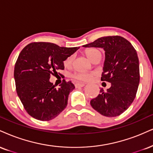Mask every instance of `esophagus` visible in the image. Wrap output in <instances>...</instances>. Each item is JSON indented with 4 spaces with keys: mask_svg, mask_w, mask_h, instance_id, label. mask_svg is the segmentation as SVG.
<instances>
[{
    "mask_svg": "<svg viewBox=\"0 0 153 153\" xmlns=\"http://www.w3.org/2000/svg\"><path fill=\"white\" fill-rule=\"evenodd\" d=\"M84 85H85L84 83H75V88H82Z\"/></svg>",
    "mask_w": 153,
    "mask_h": 153,
    "instance_id": "esophagus-1",
    "label": "esophagus"
}]
</instances>
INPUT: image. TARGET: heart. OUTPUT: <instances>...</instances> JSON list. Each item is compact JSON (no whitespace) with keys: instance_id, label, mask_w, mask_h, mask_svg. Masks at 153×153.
<instances>
[{"instance_id":"heart-1","label":"heart","mask_w":153,"mask_h":153,"mask_svg":"<svg viewBox=\"0 0 153 153\" xmlns=\"http://www.w3.org/2000/svg\"><path fill=\"white\" fill-rule=\"evenodd\" d=\"M97 52H99L98 50L97 49H90L85 52L86 56L88 57L90 60H91V59L93 58V57L95 56ZM73 60V56H69L68 58H67L64 61V65L65 67L69 68L71 67L72 65V62ZM94 73H75V74L73 75V78H74L75 80H78V81H82V82H88L92 80Z\"/></svg>"}]
</instances>
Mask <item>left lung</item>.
<instances>
[{"label":"left lung","instance_id":"obj_1","mask_svg":"<svg viewBox=\"0 0 153 153\" xmlns=\"http://www.w3.org/2000/svg\"><path fill=\"white\" fill-rule=\"evenodd\" d=\"M85 48H101L105 54L101 80L111 83L105 92L91 100L94 110L106 117H116L129 108L136 96L140 82L139 60L132 44L121 36H105Z\"/></svg>","mask_w":153,"mask_h":153}]
</instances>
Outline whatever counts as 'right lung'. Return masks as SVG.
Listing matches in <instances>:
<instances>
[{
  "instance_id": "1",
  "label": "right lung",
  "mask_w": 153,
  "mask_h": 153,
  "mask_svg": "<svg viewBox=\"0 0 153 153\" xmlns=\"http://www.w3.org/2000/svg\"><path fill=\"white\" fill-rule=\"evenodd\" d=\"M79 47H60L51 43H31L22 50L14 68L16 92L30 116L48 121L66 108L69 93L75 88L63 80L60 88L50 82L51 75L64 70L63 61Z\"/></svg>"
}]
</instances>
